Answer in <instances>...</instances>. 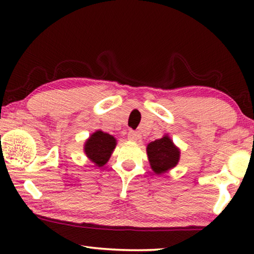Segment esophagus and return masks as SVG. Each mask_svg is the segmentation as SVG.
<instances>
[{"instance_id": "34e87169", "label": "esophagus", "mask_w": 254, "mask_h": 254, "mask_svg": "<svg viewBox=\"0 0 254 254\" xmlns=\"http://www.w3.org/2000/svg\"><path fill=\"white\" fill-rule=\"evenodd\" d=\"M139 134H137V132H134V131H130L127 133V139L131 140V141H135L139 139Z\"/></svg>"}]
</instances>
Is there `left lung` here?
Returning a JSON list of instances; mask_svg holds the SVG:
<instances>
[{"instance_id": "left-lung-1", "label": "left lung", "mask_w": 254, "mask_h": 254, "mask_svg": "<svg viewBox=\"0 0 254 254\" xmlns=\"http://www.w3.org/2000/svg\"><path fill=\"white\" fill-rule=\"evenodd\" d=\"M147 153L152 170L158 175L174 168L179 161L180 154L179 150L167 135L149 143Z\"/></svg>"}]
</instances>
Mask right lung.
Returning <instances> with one entry per match:
<instances>
[{
	"instance_id": "add662e5",
	"label": "right lung",
	"mask_w": 254,
	"mask_h": 254,
	"mask_svg": "<svg viewBox=\"0 0 254 254\" xmlns=\"http://www.w3.org/2000/svg\"><path fill=\"white\" fill-rule=\"evenodd\" d=\"M117 141L112 135L97 131L89 136L85 143V153L96 166L102 167L109 161Z\"/></svg>"
}]
</instances>
